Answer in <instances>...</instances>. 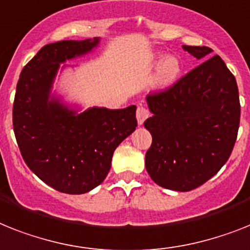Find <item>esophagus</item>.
<instances>
[{"instance_id":"34e87169","label":"esophagus","mask_w":250,"mask_h":250,"mask_svg":"<svg viewBox=\"0 0 250 250\" xmlns=\"http://www.w3.org/2000/svg\"><path fill=\"white\" fill-rule=\"evenodd\" d=\"M148 117H149V111H148L147 108L143 106L138 107V110H137L138 124H139V125H143V123L147 120Z\"/></svg>"}]
</instances>
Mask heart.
Here are the masks:
<instances>
[{
    "instance_id": "obj_1",
    "label": "heart",
    "mask_w": 250,
    "mask_h": 250,
    "mask_svg": "<svg viewBox=\"0 0 250 250\" xmlns=\"http://www.w3.org/2000/svg\"><path fill=\"white\" fill-rule=\"evenodd\" d=\"M162 59V56H161ZM181 73V63L176 57H167L161 63L157 73V84L160 86H168L175 83Z\"/></svg>"
}]
</instances>
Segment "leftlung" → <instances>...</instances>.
<instances>
[{
    "label": "left lung",
    "instance_id": "1",
    "mask_svg": "<svg viewBox=\"0 0 250 250\" xmlns=\"http://www.w3.org/2000/svg\"><path fill=\"white\" fill-rule=\"evenodd\" d=\"M203 62L170 88L147 96L153 115L144 121L152 134L146 168L166 189L201 187L226 164L236 142L240 102L235 76L209 47L183 46Z\"/></svg>",
    "mask_w": 250,
    "mask_h": 250
}]
</instances>
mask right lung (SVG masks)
I'll return each instance as SVG.
<instances>
[{"label": "right lung", "instance_id": "1", "mask_svg": "<svg viewBox=\"0 0 250 250\" xmlns=\"http://www.w3.org/2000/svg\"><path fill=\"white\" fill-rule=\"evenodd\" d=\"M100 39L61 41L42 47L21 70L12 124L21 156L47 185L83 194L106 179L117 146L137 127V107L69 110L49 93L60 63L92 51Z\"/></svg>", "mask_w": 250, "mask_h": 250}]
</instances>
